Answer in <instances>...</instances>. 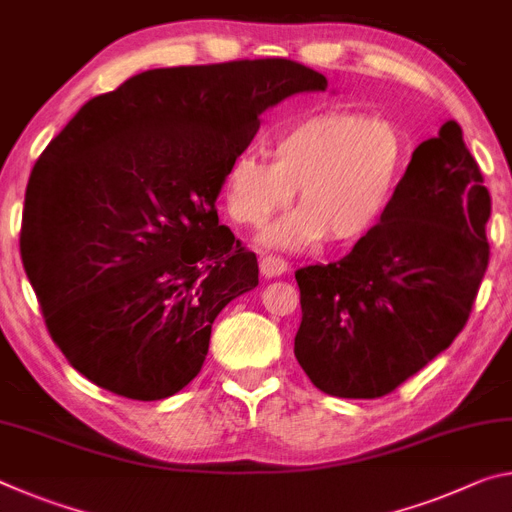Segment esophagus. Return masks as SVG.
I'll list each match as a JSON object with an SVG mask.
<instances>
[{
	"mask_svg": "<svg viewBox=\"0 0 512 512\" xmlns=\"http://www.w3.org/2000/svg\"><path fill=\"white\" fill-rule=\"evenodd\" d=\"M259 271H262L264 278H278V275L289 271V264L285 259L275 257V255H264L259 259Z\"/></svg>",
	"mask_w": 512,
	"mask_h": 512,
	"instance_id": "1",
	"label": "esophagus"
}]
</instances>
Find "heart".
Listing matches in <instances>:
<instances>
[{
  "mask_svg": "<svg viewBox=\"0 0 512 512\" xmlns=\"http://www.w3.org/2000/svg\"><path fill=\"white\" fill-rule=\"evenodd\" d=\"M412 141L392 118L360 111H321L280 127L273 161L239 152L225 175L234 221L259 227L298 193L300 207L266 230L271 248H300L328 237L355 241L380 221L410 164Z\"/></svg>",
  "mask_w": 512,
  "mask_h": 512,
  "instance_id": "obj_1",
  "label": "heart"
}]
</instances>
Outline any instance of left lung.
<instances>
[{"instance_id": "8db88e82", "label": "left lung", "mask_w": 512, "mask_h": 512, "mask_svg": "<svg viewBox=\"0 0 512 512\" xmlns=\"http://www.w3.org/2000/svg\"><path fill=\"white\" fill-rule=\"evenodd\" d=\"M490 193L456 120L412 152L392 202L351 253L296 271V360L339 399H378L465 328L488 269Z\"/></svg>"}]
</instances>
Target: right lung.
I'll return each mask as SVG.
<instances>
[{
    "label": "right lung",
    "mask_w": 512,
    "mask_h": 512,
    "mask_svg": "<svg viewBox=\"0 0 512 512\" xmlns=\"http://www.w3.org/2000/svg\"><path fill=\"white\" fill-rule=\"evenodd\" d=\"M326 88L289 59L157 68L54 136L31 170L20 250L70 367L134 401L198 376L218 312L259 282L255 253L218 225L227 168L266 109Z\"/></svg>",
    "instance_id": "1"
}]
</instances>
